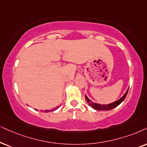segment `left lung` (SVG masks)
Segmentation results:
<instances>
[{
    "label": "left lung",
    "mask_w": 147,
    "mask_h": 147,
    "mask_svg": "<svg viewBox=\"0 0 147 147\" xmlns=\"http://www.w3.org/2000/svg\"><path fill=\"white\" fill-rule=\"evenodd\" d=\"M128 90H129V88L127 89L125 94H124V95L122 96L121 98H119V99L117 100H116V101L113 102L112 103L108 104V105H100V104L94 102H92V100H90V98L87 97V95H85V100L87 101V102L89 105V106H90L91 107H92L93 109H95L96 111H109L111 110V109H115V107H117V106L119 105L120 104L125 100L126 96H127V94Z\"/></svg>",
    "instance_id": "obj_1"
}]
</instances>
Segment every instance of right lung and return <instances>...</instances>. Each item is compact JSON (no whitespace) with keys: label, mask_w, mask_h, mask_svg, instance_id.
Segmentation results:
<instances>
[{"label":"right lung","mask_w":147,"mask_h":147,"mask_svg":"<svg viewBox=\"0 0 147 147\" xmlns=\"http://www.w3.org/2000/svg\"><path fill=\"white\" fill-rule=\"evenodd\" d=\"M61 105H60V106H57V107H56L55 108H53V109H51V110H49V111H47V110H45V111L46 113H47V112H50V111H55V110H57V109H58L59 107H60ZM35 110H36V109H35Z\"/></svg>","instance_id":"add662e5"}]
</instances>
